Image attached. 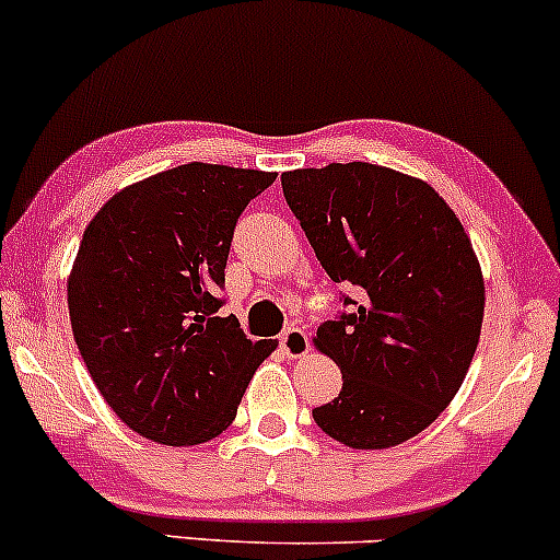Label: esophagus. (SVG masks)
I'll return each instance as SVG.
<instances>
[{
	"mask_svg": "<svg viewBox=\"0 0 560 560\" xmlns=\"http://www.w3.org/2000/svg\"><path fill=\"white\" fill-rule=\"evenodd\" d=\"M279 350L284 352L287 358H302L311 350V339H307V334L298 329V326H289V329L281 331Z\"/></svg>",
	"mask_w": 560,
	"mask_h": 560,
	"instance_id": "obj_1",
	"label": "esophagus"
}]
</instances>
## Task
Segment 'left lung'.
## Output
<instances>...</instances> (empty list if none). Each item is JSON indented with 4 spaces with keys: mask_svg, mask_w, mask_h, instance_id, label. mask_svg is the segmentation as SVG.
<instances>
[{
    "mask_svg": "<svg viewBox=\"0 0 560 560\" xmlns=\"http://www.w3.org/2000/svg\"><path fill=\"white\" fill-rule=\"evenodd\" d=\"M287 205L350 313L318 326L316 347L342 392L313 410L355 450L410 440L464 384L485 318L471 240L427 182L371 163L281 173Z\"/></svg>",
    "mask_w": 560,
    "mask_h": 560,
    "instance_id": "1",
    "label": "left lung"
}]
</instances>
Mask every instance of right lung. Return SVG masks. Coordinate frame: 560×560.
<instances>
[{
    "label": "right lung",
    "mask_w": 560,
    "mask_h": 560,
    "mask_svg": "<svg viewBox=\"0 0 560 560\" xmlns=\"http://www.w3.org/2000/svg\"><path fill=\"white\" fill-rule=\"evenodd\" d=\"M276 173L186 163L126 186L92 218L68 279L75 345L126 427L160 445L226 432L273 339L218 316L229 247Z\"/></svg>",
    "instance_id": "right-lung-1"
}]
</instances>
